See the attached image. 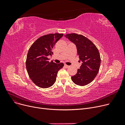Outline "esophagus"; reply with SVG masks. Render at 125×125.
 I'll use <instances>...</instances> for the list:
<instances>
[{"instance_id": "34e87169", "label": "esophagus", "mask_w": 125, "mask_h": 125, "mask_svg": "<svg viewBox=\"0 0 125 125\" xmlns=\"http://www.w3.org/2000/svg\"><path fill=\"white\" fill-rule=\"evenodd\" d=\"M64 66H65V67H66V68H68V67H69V66H68V65H66V64H65Z\"/></svg>"}]
</instances>
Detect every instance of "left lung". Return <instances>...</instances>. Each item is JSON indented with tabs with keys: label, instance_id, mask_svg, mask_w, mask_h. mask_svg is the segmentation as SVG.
<instances>
[{
	"label": "left lung",
	"instance_id": "left-lung-1",
	"mask_svg": "<svg viewBox=\"0 0 125 125\" xmlns=\"http://www.w3.org/2000/svg\"><path fill=\"white\" fill-rule=\"evenodd\" d=\"M65 36L76 45L79 61H82L80 69H78L76 74L71 77L72 81L78 86H86L94 80L99 72L101 63L99 51L92 42L83 35L71 33Z\"/></svg>",
	"mask_w": 125,
	"mask_h": 125
}]
</instances>
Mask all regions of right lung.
Listing matches in <instances>:
<instances>
[{"instance_id": "right-lung-1", "label": "right lung", "mask_w": 125, "mask_h": 125, "mask_svg": "<svg viewBox=\"0 0 125 125\" xmlns=\"http://www.w3.org/2000/svg\"><path fill=\"white\" fill-rule=\"evenodd\" d=\"M63 34H49L38 38L29 49L26 61L28 74L37 86L48 88L54 84L58 71L64 64L49 62V56L53 54L52 49Z\"/></svg>"}]
</instances>
